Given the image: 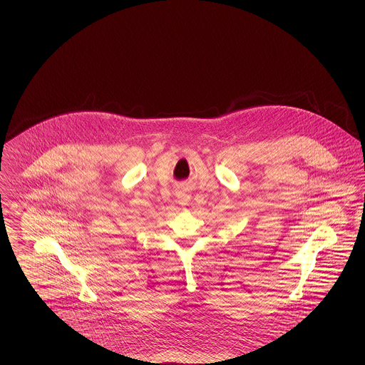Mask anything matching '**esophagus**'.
Masks as SVG:
<instances>
[{"mask_svg":"<svg viewBox=\"0 0 365 365\" xmlns=\"http://www.w3.org/2000/svg\"><path fill=\"white\" fill-rule=\"evenodd\" d=\"M176 198H178V202H179L182 207H186V205L189 204V201H190V195L186 194L185 191H179V192L176 194Z\"/></svg>","mask_w":365,"mask_h":365,"instance_id":"obj_1","label":"esophagus"}]
</instances>
